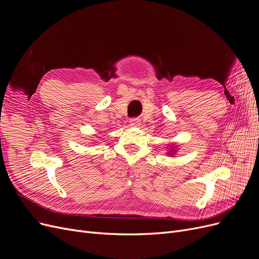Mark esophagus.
<instances>
[{"label":"esophagus","mask_w":259,"mask_h":259,"mask_svg":"<svg viewBox=\"0 0 259 259\" xmlns=\"http://www.w3.org/2000/svg\"><path fill=\"white\" fill-rule=\"evenodd\" d=\"M130 125L131 126H138L139 119H137V117H133V119L130 120Z\"/></svg>","instance_id":"1"}]
</instances>
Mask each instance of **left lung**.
<instances>
[{
    "label": "left lung",
    "mask_w": 259,
    "mask_h": 259,
    "mask_svg": "<svg viewBox=\"0 0 259 259\" xmlns=\"http://www.w3.org/2000/svg\"><path fill=\"white\" fill-rule=\"evenodd\" d=\"M168 154H169V153H168Z\"/></svg>",
    "instance_id": "1"
}]
</instances>
